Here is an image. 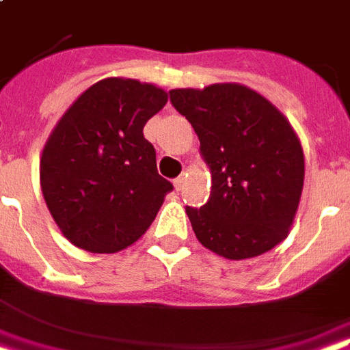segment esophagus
I'll list each match as a JSON object with an SVG mask.
<instances>
[{
  "instance_id": "obj_1",
  "label": "esophagus",
  "mask_w": 350,
  "mask_h": 350,
  "mask_svg": "<svg viewBox=\"0 0 350 350\" xmlns=\"http://www.w3.org/2000/svg\"><path fill=\"white\" fill-rule=\"evenodd\" d=\"M173 185H175V190H177V191L185 190L186 178L185 177H177V178H175V180H173Z\"/></svg>"
}]
</instances>
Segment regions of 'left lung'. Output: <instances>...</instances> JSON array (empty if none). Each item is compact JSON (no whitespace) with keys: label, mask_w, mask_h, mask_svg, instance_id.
I'll list each match as a JSON object with an SVG mask.
<instances>
[{"label":"left lung","mask_w":350,"mask_h":350,"mask_svg":"<svg viewBox=\"0 0 350 350\" xmlns=\"http://www.w3.org/2000/svg\"><path fill=\"white\" fill-rule=\"evenodd\" d=\"M212 172L201 208L186 206L197 240L228 260L267 253L288 236L304 183L301 142L265 97L241 85L170 90Z\"/></svg>","instance_id":"1"}]
</instances>
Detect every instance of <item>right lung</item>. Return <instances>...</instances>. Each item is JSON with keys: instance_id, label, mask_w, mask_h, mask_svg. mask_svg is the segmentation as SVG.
<instances>
[{"instance_id": "1", "label": "right lung", "mask_w": 350, "mask_h": 350, "mask_svg": "<svg viewBox=\"0 0 350 350\" xmlns=\"http://www.w3.org/2000/svg\"><path fill=\"white\" fill-rule=\"evenodd\" d=\"M167 94L135 79L92 85L66 110L40 159L46 204L62 234L90 253L133 245L173 185L157 172L144 125Z\"/></svg>"}]
</instances>
